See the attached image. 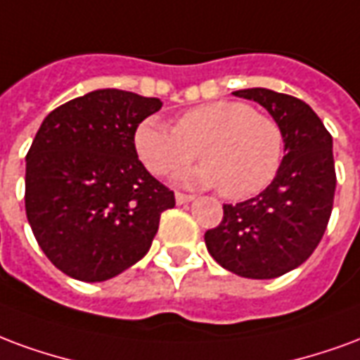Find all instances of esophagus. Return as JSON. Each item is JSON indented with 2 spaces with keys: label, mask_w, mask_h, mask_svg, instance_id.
<instances>
[{
  "label": "esophagus",
  "mask_w": 360,
  "mask_h": 360,
  "mask_svg": "<svg viewBox=\"0 0 360 360\" xmlns=\"http://www.w3.org/2000/svg\"><path fill=\"white\" fill-rule=\"evenodd\" d=\"M190 201H193V195H188V193H180V191H176V203H178V205L190 203Z\"/></svg>",
  "instance_id": "34e87169"
}]
</instances>
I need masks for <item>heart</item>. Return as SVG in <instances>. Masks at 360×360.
Instances as JSON below:
<instances>
[{
  "label": "heart",
  "mask_w": 360,
  "mask_h": 360,
  "mask_svg": "<svg viewBox=\"0 0 360 360\" xmlns=\"http://www.w3.org/2000/svg\"><path fill=\"white\" fill-rule=\"evenodd\" d=\"M136 151L153 174H169L195 159L201 165L178 182L219 188L228 199H248L269 186L282 165L284 134L276 120L241 101H212L180 115L174 128L159 117L141 120Z\"/></svg>",
  "instance_id": "obj_1"
}]
</instances>
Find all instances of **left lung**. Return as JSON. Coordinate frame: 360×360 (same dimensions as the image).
<instances>
[{
    "label": "left lung",
    "mask_w": 360,
    "mask_h": 360,
    "mask_svg": "<svg viewBox=\"0 0 360 360\" xmlns=\"http://www.w3.org/2000/svg\"><path fill=\"white\" fill-rule=\"evenodd\" d=\"M234 96L263 105L284 134L278 174L255 198L224 205L205 232L207 251L222 269L253 280L278 278L313 255L326 232L335 191L332 136L297 97L249 88Z\"/></svg>",
    "instance_id": "1"
}]
</instances>
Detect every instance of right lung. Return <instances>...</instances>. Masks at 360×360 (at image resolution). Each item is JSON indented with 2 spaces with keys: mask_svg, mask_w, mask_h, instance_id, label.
Listing matches in <instances>:
<instances>
[{
  "mask_svg": "<svg viewBox=\"0 0 360 360\" xmlns=\"http://www.w3.org/2000/svg\"><path fill=\"white\" fill-rule=\"evenodd\" d=\"M161 99L96 90L47 115L26 155L25 207L41 251L67 276L103 282L151 248L174 193L136 153Z\"/></svg>",
  "mask_w": 360,
  "mask_h": 360,
  "instance_id": "add662e5",
  "label": "right lung"
}]
</instances>
